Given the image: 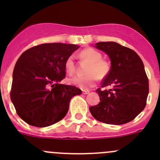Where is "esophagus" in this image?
<instances>
[{"label": "esophagus", "instance_id": "34e87169", "mask_svg": "<svg viewBox=\"0 0 160 160\" xmlns=\"http://www.w3.org/2000/svg\"><path fill=\"white\" fill-rule=\"evenodd\" d=\"M90 93V90H83V94H88V93Z\"/></svg>", "mask_w": 160, "mask_h": 160}]
</instances>
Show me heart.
I'll return each mask as SVG.
<instances>
[{
	"mask_svg": "<svg viewBox=\"0 0 160 160\" xmlns=\"http://www.w3.org/2000/svg\"><path fill=\"white\" fill-rule=\"evenodd\" d=\"M80 57L83 60L90 62L87 73L84 77L75 76L68 79V83L75 86L87 89L93 87L99 79H104L110 72L111 62L107 59H102V54L93 48H88L80 52ZM65 69L68 74L72 75L76 71V65L72 56H69L65 62Z\"/></svg>",
	"mask_w": 160,
	"mask_h": 160,
	"instance_id": "heart-1",
	"label": "heart"
}]
</instances>
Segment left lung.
<instances>
[{
	"instance_id": "8db88e82",
	"label": "left lung",
	"mask_w": 160,
	"mask_h": 160,
	"mask_svg": "<svg viewBox=\"0 0 160 160\" xmlns=\"http://www.w3.org/2000/svg\"><path fill=\"white\" fill-rule=\"evenodd\" d=\"M96 48L109 56L111 69L96 90L100 103L90 107L93 117L109 125H122L133 120L146 105L149 79L141 58L134 50L114 42H101Z\"/></svg>"
}]
</instances>
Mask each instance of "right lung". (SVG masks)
Instances as JSON below:
<instances>
[{
  "mask_svg": "<svg viewBox=\"0 0 160 160\" xmlns=\"http://www.w3.org/2000/svg\"><path fill=\"white\" fill-rule=\"evenodd\" d=\"M79 48L73 44L44 43L24 52L13 71L11 100L19 117L32 126L47 127L63 118L71 98L82 93L61 84L65 62Z\"/></svg>",
  "mask_w": 160,
  "mask_h": 160,
  "instance_id": "add662e5",
  "label": "right lung"
}]
</instances>
